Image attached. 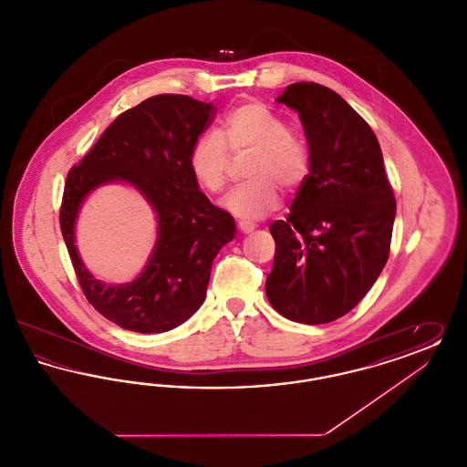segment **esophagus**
I'll return each instance as SVG.
<instances>
[{
	"label": "esophagus",
	"instance_id": "obj_1",
	"mask_svg": "<svg viewBox=\"0 0 467 467\" xmlns=\"http://www.w3.org/2000/svg\"><path fill=\"white\" fill-rule=\"evenodd\" d=\"M238 229H240L244 234H248V233H252V231L255 229V225H254V223H238Z\"/></svg>",
	"mask_w": 467,
	"mask_h": 467
}]
</instances>
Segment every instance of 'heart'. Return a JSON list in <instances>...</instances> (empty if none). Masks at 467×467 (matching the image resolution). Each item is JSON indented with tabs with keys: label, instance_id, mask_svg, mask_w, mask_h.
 Returning <instances> with one entry per match:
<instances>
[{
	"label": "heart",
	"instance_id": "1",
	"mask_svg": "<svg viewBox=\"0 0 467 467\" xmlns=\"http://www.w3.org/2000/svg\"><path fill=\"white\" fill-rule=\"evenodd\" d=\"M254 152L246 166V183L236 187L223 206L244 223L265 219L282 204V185L297 191L310 175V152L289 122L261 101H244L223 115L219 133L201 134L189 154V168L201 189L223 192L231 170V154Z\"/></svg>",
	"mask_w": 467,
	"mask_h": 467
}]
</instances>
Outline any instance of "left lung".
Instances as JSON below:
<instances>
[{
  "instance_id": "1",
  "label": "left lung",
  "mask_w": 467,
  "mask_h": 467,
  "mask_svg": "<svg viewBox=\"0 0 467 467\" xmlns=\"http://www.w3.org/2000/svg\"><path fill=\"white\" fill-rule=\"evenodd\" d=\"M299 113L310 175L289 217L271 223V306L301 324H327L356 308L389 259L396 198L369 124L339 94L297 82L276 98Z\"/></svg>"
}]
</instances>
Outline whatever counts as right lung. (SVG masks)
<instances>
[{"label":"right lung","mask_w":467,"mask_h":467,"mask_svg":"<svg viewBox=\"0 0 467 467\" xmlns=\"http://www.w3.org/2000/svg\"><path fill=\"white\" fill-rule=\"evenodd\" d=\"M213 105L159 94L120 113L69 170L59 212L78 284L105 318L134 333H166L200 310L213 259L234 238V219L200 191L189 168L194 141L210 126ZM124 181L157 212L158 240L144 271L130 285L94 279L74 244V223L89 192Z\"/></svg>","instance_id":"obj_1"}]
</instances>
